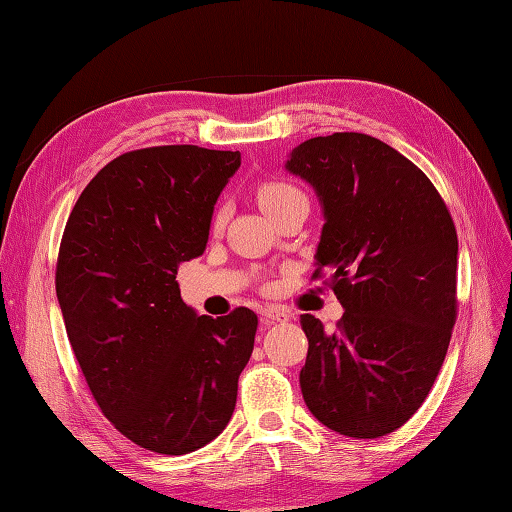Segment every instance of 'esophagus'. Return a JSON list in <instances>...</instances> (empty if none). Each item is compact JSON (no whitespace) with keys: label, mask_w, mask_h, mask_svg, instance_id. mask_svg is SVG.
Returning <instances> with one entry per match:
<instances>
[{"label":"esophagus","mask_w":512,"mask_h":512,"mask_svg":"<svg viewBox=\"0 0 512 512\" xmlns=\"http://www.w3.org/2000/svg\"><path fill=\"white\" fill-rule=\"evenodd\" d=\"M262 323L264 325H275V323H284V321H288L290 319V314H288V310H284V308H279V306H268V308H264L262 312Z\"/></svg>","instance_id":"esophagus-1"}]
</instances>
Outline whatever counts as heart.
Returning <instances> with one entry per match:
<instances>
[{
  "mask_svg": "<svg viewBox=\"0 0 512 512\" xmlns=\"http://www.w3.org/2000/svg\"><path fill=\"white\" fill-rule=\"evenodd\" d=\"M257 200L262 204V209L270 215L277 217L281 211L288 209L290 204H295L299 200H308L306 193H303L297 184H292L288 180H279V178H270L262 180L257 184ZM226 220V209L224 206H217L213 213V228H220Z\"/></svg>",
  "mask_w": 512,
  "mask_h": 512,
  "instance_id": "heart-1",
  "label": "heart"
}]
</instances>
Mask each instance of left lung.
Segmentation results:
<instances>
[{
  "label": "left lung",
  "instance_id": "8db88e82",
  "mask_svg": "<svg viewBox=\"0 0 512 512\" xmlns=\"http://www.w3.org/2000/svg\"><path fill=\"white\" fill-rule=\"evenodd\" d=\"M288 171L308 180L325 224L312 279L345 308L336 332L301 314V391L314 418L350 438L400 429L436 383L458 317V233L433 182L358 132L301 143Z\"/></svg>",
  "mask_w": 512,
  "mask_h": 512
}]
</instances>
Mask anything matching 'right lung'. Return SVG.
<instances>
[{
    "instance_id": "obj_1",
    "label": "right lung",
    "mask_w": 512,
    "mask_h": 512,
    "mask_svg": "<svg viewBox=\"0 0 512 512\" xmlns=\"http://www.w3.org/2000/svg\"><path fill=\"white\" fill-rule=\"evenodd\" d=\"M239 151L162 145L96 173L65 224L57 297L96 405L138 447L184 455L220 436L253 354L257 314L195 317L178 268L204 253Z\"/></svg>"
}]
</instances>
